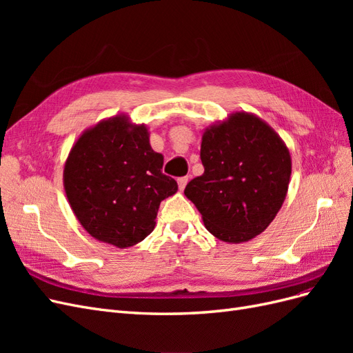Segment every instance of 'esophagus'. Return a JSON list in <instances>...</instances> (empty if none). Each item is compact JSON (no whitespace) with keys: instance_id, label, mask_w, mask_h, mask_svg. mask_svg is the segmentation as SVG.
Segmentation results:
<instances>
[{"instance_id":"34e87169","label":"esophagus","mask_w":353,"mask_h":353,"mask_svg":"<svg viewBox=\"0 0 353 353\" xmlns=\"http://www.w3.org/2000/svg\"><path fill=\"white\" fill-rule=\"evenodd\" d=\"M188 176H183V178H178V187H179V190L183 191L184 188H185V185H187V183H188Z\"/></svg>"}]
</instances>
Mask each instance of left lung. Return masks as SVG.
<instances>
[{
	"label": "left lung",
	"mask_w": 353,
	"mask_h": 353,
	"mask_svg": "<svg viewBox=\"0 0 353 353\" xmlns=\"http://www.w3.org/2000/svg\"><path fill=\"white\" fill-rule=\"evenodd\" d=\"M200 159L205 172L184 194L212 236L237 244L268 228L292 175L290 152L274 128L250 112H234L203 131Z\"/></svg>",
	"instance_id": "8db88e82"
}]
</instances>
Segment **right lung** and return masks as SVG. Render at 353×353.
<instances>
[{"label": "right lung", "instance_id": "1", "mask_svg": "<svg viewBox=\"0 0 353 353\" xmlns=\"http://www.w3.org/2000/svg\"><path fill=\"white\" fill-rule=\"evenodd\" d=\"M162 168L163 156L152 148L147 125L121 113L78 137L65 162L63 187L91 237L126 249L154 230L160 201L178 191Z\"/></svg>", "mask_w": 353, "mask_h": 353}]
</instances>
